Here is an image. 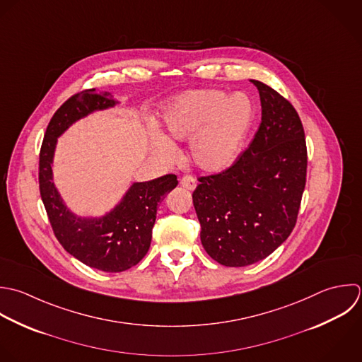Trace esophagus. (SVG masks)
I'll return each instance as SVG.
<instances>
[{
  "label": "esophagus",
  "mask_w": 362,
  "mask_h": 362,
  "mask_svg": "<svg viewBox=\"0 0 362 362\" xmlns=\"http://www.w3.org/2000/svg\"><path fill=\"white\" fill-rule=\"evenodd\" d=\"M180 185L187 190H194L196 186H197V180L192 176H185V177L180 179Z\"/></svg>",
  "instance_id": "34e87169"
}]
</instances>
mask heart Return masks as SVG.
Masks as SVG:
<instances>
[{"instance_id":"b5f03b06","label":"heart","mask_w":362,"mask_h":362,"mask_svg":"<svg viewBox=\"0 0 362 362\" xmlns=\"http://www.w3.org/2000/svg\"><path fill=\"white\" fill-rule=\"evenodd\" d=\"M255 118V107L245 93L189 90L165 108L163 122L171 138L189 141L193 163L206 172L228 168L238 158ZM156 152L163 159L177 156V146L159 129L152 131Z\"/></svg>"}]
</instances>
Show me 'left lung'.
Wrapping results in <instances>:
<instances>
[{
  "mask_svg": "<svg viewBox=\"0 0 362 362\" xmlns=\"http://www.w3.org/2000/svg\"><path fill=\"white\" fill-rule=\"evenodd\" d=\"M262 118L247 151L227 170L200 177L193 206L206 252L224 267H248L291 235L306 185L308 151L295 107L278 91L251 80Z\"/></svg>",
  "mask_w": 362,
  "mask_h": 362,
  "instance_id": "obj_1",
  "label": "left lung"
}]
</instances>
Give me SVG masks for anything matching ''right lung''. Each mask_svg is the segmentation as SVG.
Masks as SVG:
<instances>
[{
  "instance_id": "1",
  "label": "right lung",
  "mask_w": 362,
  "mask_h": 362,
  "mask_svg": "<svg viewBox=\"0 0 362 362\" xmlns=\"http://www.w3.org/2000/svg\"><path fill=\"white\" fill-rule=\"evenodd\" d=\"M119 105L111 93L95 88L70 97L52 117L39 155V189L53 233L62 247L84 265L103 272H122L148 252L158 204L177 186L175 175L135 182L105 214L86 217L73 213L53 182L57 138L87 115Z\"/></svg>"
}]
</instances>
